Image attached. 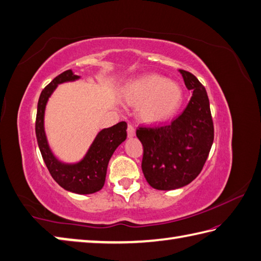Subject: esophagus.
I'll return each mask as SVG.
<instances>
[{
	"label": "esophagus",
	"mask_w": 261,
	"mask_h": 261,
	"mask_svg": "<svg viewBox=\"0 0 261 261\" xmlns=\"http://www.w3.org/2000/svg\"><path fill=\"white\" fill-rule=\"evenodd\" d=\"M136 135V129H135V126L132 125L131 123H129L127 124V137H130V138H132Z\"/></svg>",
	"instance_id": "34e87169"
}]
</instances>
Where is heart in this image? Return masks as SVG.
<instances>
[{
  "label": "heart",
  "mask_w": 261,
  "mask_h": 261,
  "mask_svg": "<svg viewBox=\"0 0 261 261\" xmlns=\"http://www.w3.org/2000/svg\"><path fill=\"white\" fill-rule=\"evenodd\" d=\"M125 98L140 105V116L148 122H162L177 111L182 101V88L175 81L158 75H144L127 84Z\"/></svg>",
  "instance_id": "heart-1"
}]
</instances>
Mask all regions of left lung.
Wrapping results in <instances>:
<instances>
[{
  "instance_id": "8db88e82",
  "label": "left lung",
  "mask_w": 261,
  "mask_h": 261,
  "mask_svg": "<svg viewBox=\"0 0 261 261\" xmlns=\"http://www.w3.org/2000/svg\"><path fill=\"white\" fill-rule=\"evenodd\" d=\"M192 97L171 123L139 126L144 146L141 168L157 190H174L192 182L201 172L214 141V123L205 87L195 75L180 70Z\"/></svg>"
}]
</instances>
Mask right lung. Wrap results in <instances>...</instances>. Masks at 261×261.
I'll return each instance as SVG.
<instances>
[{
    "label": "right lung",
    "mask_w": 261,
    "mask_h": 261,
    "mask_svg": "<svg viewBox=\"0 0 261 261\" xmlns=\"http://www.w3.org/2000/svg\"><path fill=\"white\" fill-rule=\"evenodd\" d=\"M76 79H79V75L73 74L72 70H66L45 87L38 99L35 130L40 154L55 182L68 191L89 195L99 191L104 187L111 157L116 148L126 139V123L122 121L101 130L84 160L76 164H64L56 160L49 149L44 131L45 106L58 85Z\"/></svg>",
    "instance_id": "obj_1"
}]
</instances>
